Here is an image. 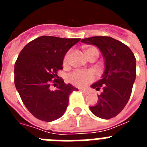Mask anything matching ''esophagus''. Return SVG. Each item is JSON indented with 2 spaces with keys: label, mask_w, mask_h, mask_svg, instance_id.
I'll return each mask as SVG.
<instances>
[{
  "label": "esophagus",
  "mask_w": 147,
  "mask_h": 147,
  "mask_svg": "<svg viewBox=\"0 0 147 147\" xmlns=\"http://www.w3.org/2000/svg\"><path fill=\"white\" fill-rule=\"evenodd\" d=\"M80 90L81 92H82L83 93H85V94H88V93H89V92H88V90H84V89H80Z\"/></svg>",
  "instance_id": "obj_1"
}]
</instances>
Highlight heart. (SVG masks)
Returning a JSON list of instances; mask_svg holds the SVG:
<instances>
[{
  "instance_id": "obj_1",
  "label": "heart",
  "mask_w": 147,
  "mask_h": 147,
  "mask_svg": "<svg viewBox=\"0 0 147 147\" xmlns=\"http://www.w3.org/2000/svg\"><path fill=\"white\" fill-rule=\"evenodd\" d=\"M85 52H86L88 58L90 57L91 56H96L98 57V51L95 47L85 48ZM70 57V51H67L64 57L63 63L66 65L68 62ZM68 81L76 87L83 88L87 86L90 83L94 80L95 74L93 71L90 70H77L74 71L71 74L68 75Z\"/></svg>"
}]
</instances>
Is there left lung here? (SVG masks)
Returning a JSON list of instances; mask_svg holds the SVG:
<instances>
[{
	"label": "left lung",
	"mask_w": 147,
	"mask_h": 147,
	"mask_svg": "<svg viewBox=\"0 0 147 147\" xmlns=\"http://www.w3.org/2000/svg\"><path fill=\"white\" fill-rule=\"evenodd\" d=\"M81 42L96 45L105 59L102 78L91 85L102 93L98 96V104L90 110L101 119H112L121 112L130 98L136 77L134 54L125 44L110 37L96 36Z\"/></svg>",
	"instance_id": "8db88e82"
}]
</instances>
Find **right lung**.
<instances>
[{"instance_id": "1", "label": "right lung", "mask_w": 147, "mask_h": 147, "mask_svg": "<svg viewBox=\"0 0 147 147\" xmlns=\"http://www.w3.org/2000/svg\"><path fill=\"white\" fill-rule=\"evenodd\" d=\"M80 38L41 36L21 50L15 64V85L22 102L35 118L52 121L60 118L69 95L78 89L57 76L66 52ZM58 85L51 90V85Z\"/></svg>"}]
</instances>
